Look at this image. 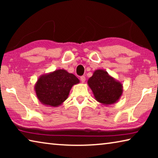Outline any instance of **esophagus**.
Here are the masks:
<instances>
[{
	"mask_svg": "<svg viewBox=\"0 0 158 158\" xmlns=\"http://www.w3.org/2000/svg\"><path fill=\"white\" fill-rule=\"evenodd\" d=\"M80 80H81V81L82 83H84L85 81V77L84 76H81V77H80Z\"/></svg>",
	"mask_w": 158,
	"mask_h": 158,
	"instance_id": "34e87169",
	"label": "esophagus"
}]
</instances>
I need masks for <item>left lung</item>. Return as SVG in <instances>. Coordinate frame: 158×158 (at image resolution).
<instances>
[{"label":"left lung","instance_id":"obj_1","mask_svg":"<svg viewBox=\"0 0 158 158\" xmlns=\"http://www.w3.org/2000/svg\"><path fill=\"white\" fill-rule=\"evenodd\" d=\"M94 98L103 105H110L119 100L123 92L121 82L109 75L104 69H96L88 80Z\"/></svg>","mask_w":158,"mask_h":158}]
</instances>
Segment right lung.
I'll return each mask as SVG.
<instances>
[{"mask_svg": "<svg viewBox=\"0 0 158 158\" xmlns=\"http://www.w3.org/2000/svg\"><path fill=\"white\" fill-rule=\"evenodd\" d=\"M79 79L65 69H60L42 74L35 84V91L39 101L45 106L56 107L62 105L68 98Z\"/></svg>", "mask_w": 158, "mask_h": 158, "instance_id": "add662e5", "label": "right lung"}]
</instances>
